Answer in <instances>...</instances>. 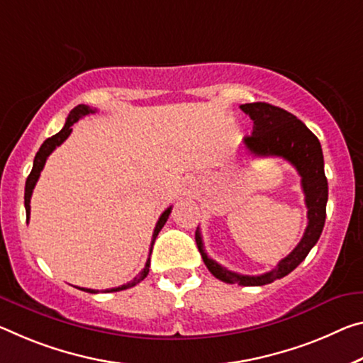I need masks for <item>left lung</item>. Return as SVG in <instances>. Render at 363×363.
<instances>
[{
    "label": "left lung",
    "mask_w": 363,
    "mask_h": 363,
    "mask_svg": "<svg viewBox=\"0 0 363 363\" xmlns=\"http://www.w3.org/2000/svg\"><path fill=\"white\" fill-rule=\"evenodd\" d=\"M240 109L249 114L254 121L252 135L245 137L244 147L255 157H281L294 166L302 177V191L306 194L308 224L301 242L289 255L283 258L272 272L260 276H249L229 272L220 263L206 255L203 249L202 234L199 228L195 233V242L199 252L215 278L229 284L239 286H263L276 279L284 278L292 269H296L308 255L312 247L318 242L325 226L326 202H328V181L325 176V161L320 140L301 119L286 109L269 105V103H245Z\"/></svg>",
    "instance_id": "1"
}]
</instances>
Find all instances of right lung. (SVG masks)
Segmentation results:
<instances>
[{"instance_id":"1","label":"right lung","mask_w":363,"mask_h":363,"mask_svg":"<svg viewBox=\"0 0 363 363\" xmlns=\"http://www.w3.org/2000/svg\"><path fill=\"white\" fill-rule=\"evenodd\" d=\"M95 111H96V109H91V108H90V106H87V105H79V106H76V108L72 109L71 113H69V116H67V119H66L65 128H62L60 132H57V134H55L53 137H50V139H47V140H45V142L42 143V147H40V150H38V152H37V155H35V160H33V166H32L30 174H28L27 181H26L24 205H26L27 221H28V218H30V197H32L33 187H35V184H37V181H38V177H40V172H42L45 163H47V158L50 157L51 153H53V150H55L56 147H60L61 143L65 142L69 135H71L74 123H77V121H79L80 118H82V116H87V114H91V113H95ZM171 208H172V206H169L168 210H164L163 213H161L160 220H158L157 226H155V231H153L152 247H153V244H155V239H157L158 233L161 231V228L164 226V223H166V221H168L169 213H171ZM150 254H152V249H150ZM148 269H150V258H148V260H147V263H145V268L142 269V273H140L139 276H137V278L132 279L130 283H128V284H123V286H119V287H113V289H105L103 292H116V291L129 289V287L135 286V284H139L140 281H143V279L147 278ZM79 289H80V291H85V292H91V294H96V292H99L96 289H85V287H79Z\"/></svg>"}]
</instances>
